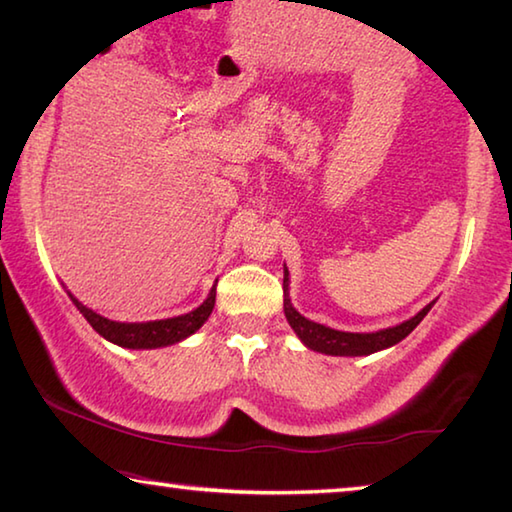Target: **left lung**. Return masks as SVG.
Returning <instances> with one entry per match:
<instances>
[{
	"label": "left lung",
	"mask_w": 512,
	"mask_h": 512,
	"mask_svg": "<svg viewBox=\"0 0 512 512\" xmlns=\"http://www.w3.org/2000/svg\"><path fill=\"white\" fill-rule=\"evenodd\" d=\"M287 282H289L287 266H284V316H287L289 325L293 327V332L298 334V339L305 343L309 350L332 354V357H366V354L391 348V345L406 339V336H409L413 329L420 325V320L427 316L429 309L433 307V302H429V305L422 311H418L413 318L404 320V323L395 325V327L379 329V332H368V334L339 332V329L314 323V320H309L302 316L300 311H296V307L291 305V298L287 293V287H289Z\"/></svg>",
	"instance_id": "8db88e82"
}]
</instances>
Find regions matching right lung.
<instances>
[{"label":"right lung","mask_w":512,"mask_h":512,"mask_svg":"<svg viewBox=\"0 0 512 512\" xmlns=\"http://www.w3.org/2000/svg\"><path fill=\"white\" fill-rule=\"evenodd\" d=\"M69 298L81 311L85 320L92 325L97 334L103 339L119 345V348L128 350H155V348H167V345L180 343L187 336H192L196 329H201L207 318H210L216 300V284L210 289V296L203 300V305H198L194 311L183 316H173L164 320H146V323H117V320L103 318L97 311H92L76 300L72 293Z\"/></svg>","instance_id":"right-lung-1"}]
</instances>
